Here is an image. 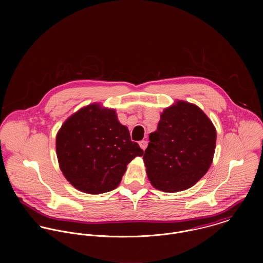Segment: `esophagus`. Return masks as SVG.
Returning <instances> with one entry per match:
<instances>
[{
	"mask_svg": "<svg viewBox=\"0 0 263 263\" xmlns=\"http://www.w3.org/2000/svg\"><path fill=\"white\" fill-rule=\"evenodd\" d=\"M139 145H140V147L143 149V150H146V148H147V146H148V142L147 141H145V140H143V141H141L140 143H139Z\"/></svg>",
	"mask_w": 263,
	"mask_h": 263,
	"instance_id": "obj_1",
	"label": "esophagus"
}]
</instances>
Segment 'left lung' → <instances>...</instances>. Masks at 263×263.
<instances>
[{
  "mask_svg": "<svg viewBox=\"0 0 263 263\" xmlns=\"http://www.w3.org/2000/svg\"><path fill=\"white\" fill-rule=\"evenodd\" d=\"M216 140L213 122L196 105L178 101L166 108L143 157L152 185L165 192L193 186L213 162Z\"/></svg>",
  "mask_w": 263,
  "mask_h": 263,
  "instance_id": "8db88e82",
  "label": "left lung"
}]
</instances>
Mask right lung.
Here are the masks:
<instances>
[{"label":"right lung","mask_w":263,"mask_h":263,"mask_svg":"<svg viewBox=\"0 0 263 263\" xmlns=\"http://www.w3.org/2000/svg\"><path fill=\"white\" fill-rule=\"evenodd\" d=\"M113 109L92 104L68 118L57 136L62 172L77 189L100 194L117 187L126 165L143 156Z\"/></svg>","instance_id":"add662e5"}]
</instances>
